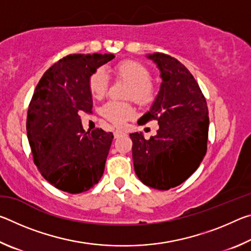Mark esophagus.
Returning <instances> with one entry per match:
<instances>
[{
	"mask_svg": "<svg viewBox=\"0 0 251 251\" xmlns=\"http://www.w3.org/2000/svg\"><path fill=\"white\" fill-rule=\"evenodd\" d=\"M122 135H125L124 131H122V130H115V131H114V137H115V138L121 137Z\"/></svg>",
	"mask_w": 251,
	"mask_h": 251,
	"instance_id": "esophagus-1",
	"label": "esophagus"
}]
</instances>
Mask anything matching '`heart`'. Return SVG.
Instances as JSON below:
<instances>
[{
  "label": "heart",
  "mask_w": 251,
  "mask_h": 251,
  "mask_svg": "<svg viewBox=\"0 0 251 251\" xmlns=\"http://www.w3.org/2000/svg\"><path fill=\"white\" fill-rule=\"evenodd\" d=\"M113 73L117 78L129 83L127 99H134L139 104H148L154 97V87L150 82V72L141 63L125 59L115 65ZM108 76L101 69L95 71L88 79V87L93 97L101 99L108 90ZM105 120L116 126H122L135 116V108L128 103L108 101L100 109Z\"/></svg>",
  "instance_id": "b5f03b06"
}]
</instances>
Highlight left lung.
Returning <instances> with one entry per match:
<instances>
[{
  "mask_svg": "<svg viewBox=\"0 0 251 251\" xmlns=\"http://www.w3.org/2000/svg\"><path fill=\"white\" fill-rule=\"evenodd\" d=\"M160 73L159 92L139 124L157 121L155 136L130 134L135 173L143 184L159 190L174 188L192 176L207 151L208 107L192 73L163 53L146 55Z\"/></svg>",
  "mask_w": 251,
  "mask_h": 251,
  "instance_id": "left-lung-1",
  "label": "left lung"
}]
</instances>
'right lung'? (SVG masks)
Segmentation results:
<instances>
[{
  "label": "right lung",
  "mask_w": 251,
  "mask_h": 251,
  "mask_svg": "<svg viewBox=\"0 0 251 251\" xmlns=\"http://www.w3.org/2000/svg\"><path fill=\"white\" fill-rule=\"evenodd\" d=\"M114 54H73L42 76L27 110L34 163L50 185L70 194L86 192L103 176L114 136L85 131L79 113H92L90 76Z\"/></svg>",
  "instance_id": "right-lung-1"
}]
</instances>
